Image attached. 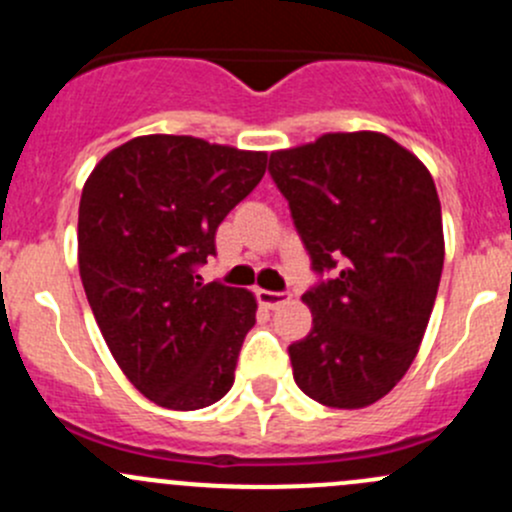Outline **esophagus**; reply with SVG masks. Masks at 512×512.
Wrapping results in <instances>:
<instances>
[{
    "label": "esophagus",
    "instance_id": "obj_1",
    "mask_svg": "<svg viewBox=\"0 0 512 512\" xmlns=\"http://www.w3.org/2000/svg\"><path fill=\"white\" fill-rule=\"evenodd\" d=\"M257 299H260V304H265L267 309H277V307H282V304H287L289 299H292V294H289V292H270V289H260V292H257Z\"/></svg>",
    "mask_w": 512,
    "mask_h": 512
}]
</instances>
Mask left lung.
I'll return each instance as SVG.
<instances>
[{
  "label": "left lung",
  "instance_id": "obj_1",
  "mask_svg": "<svg viewBox=\"0 0 512 512\" xmlns=\"http://www.w3.org/2000/svg\"><path fill=\"white\" fill-rule=\"evenodd\" d=\"M270 173L314 272H334L302 297L312 332L289 347L294 381L319 404L364 409L404 379L431 319L446 255L436 185L376 131L272 151Z\"/></svg>",
  "mask_w": 512,
  "mask_h": 512
}]
</instances>
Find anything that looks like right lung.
Returning a JSON list of instances; mask_svg holds the SVG:
<instances>
[{
  "mask_svg": "<svg viewBox=\"0 0 512 512\" xmlns=\"http://www.w3.org/2000/svg\"><path fill=\"white\" fill-rule=\"evenodd\" d=\"M265 168V151L153 133L113 148L86 178L81 282L116 364L163 409H205L235 381L257 299L205 285L195 267Z\"/></svg>",
  "mask_w": 512,
  "mask_h": 512,
  "instance_id": "right-lung-1",
  "label": "right lung"
}]
</instances>
